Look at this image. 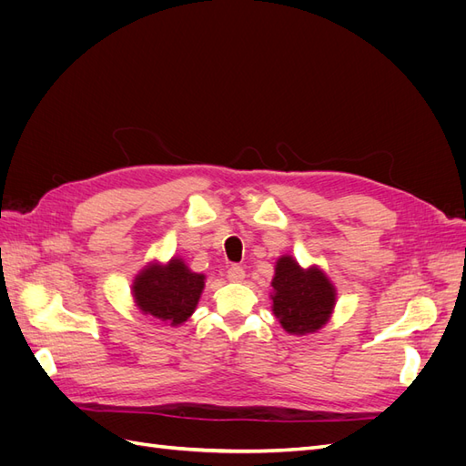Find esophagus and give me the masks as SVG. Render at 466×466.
I'll list each match as a JSON object with an SVG mask.
<instances>
[{
	"label": "esophagus",
	"mask_w": 466,
	"mask_h": 466,
	"mask_svg": "<svg viewBox=\"0 0 466 466\" xmlns=\"http://www.w3.org/2000/svg\"><path fill=\"white\" fill-rule=\"evenodd\" d=\"M228 279L229 281H243L245 279V270L241 266H231L229 270H228Z\"/></svg>",
	"instance_id": "esophagus-1"
}]
</instances>
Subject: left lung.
Listing matches in <instances>:
<instances>
[{"instance_id": "obj_1", "label": "left lung", "mask_w": 466, "mask_h": 466, "mask_svg": "<svg viewBox=\"0 0 466 466\" xmlns=\"http://www.w3.org/2000/svg\"><path fill=\"white\" fill-rule=\"evenodd\" d=\"M274 315L289 334H307L319 330L329 320L334 309V286L319 268L301 270L291 257L276 262Z\"/></svg>"}]
</instances>
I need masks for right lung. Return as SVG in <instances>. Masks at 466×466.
I'll return each mask as SVG.
<instances>
[{"instance_id": "obj_1", "label": "right lung", "mask_w": 466, "mask_h": 466, "mask_svg": "<svg viewBox=\"0 0 466 466\" xmlns=\"http://www.w3.org/2000/svg\"><path fill=\"white\" fill-rule=\"evenodd\" d=\"M204 289V276L190 272L180 258L167 266L151 264L134 281V299L144 315L163 322H185L198 305Z\"/></svg>"}]
</instances>
